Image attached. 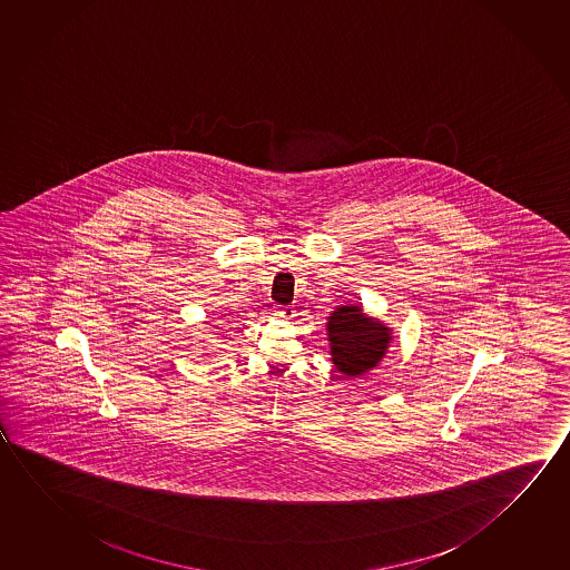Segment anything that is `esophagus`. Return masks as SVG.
<instances>
[{
	"label": "esophagus",
	"mask_w": 570,
	"mask_h": 570,
	"mask_svg": "<svg viewBox=\"0 0 570 570\" xmlns=\"http://www.w3.org/2000/svg\"><path fill=\"white\" fill-rule=\"evenodd\" d=\"M276 316L281 317V320H292V317L296 316V309L294 307H278V312H276Z\"/></svg>",
	"instance_id": "obj_1"
}]
</instances>
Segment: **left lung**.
<instances>
[{
	"label": "left lung",
	"mask_w": 570,
	"mask_h": 570,
	"mask_svg": "<svg viewBox=\"0 0 570 570\" xmlns=\"http://www.w3.org/2000/svg\"><path fill=\"white\" fill-rule=\"evenodd\" d=\"M333 367L345 377H360L385 360L393 343V327L367 316L361 304H343L325 322Z\"/></svg>",
	"instance_id": "obj_1"
}]
</instances>
